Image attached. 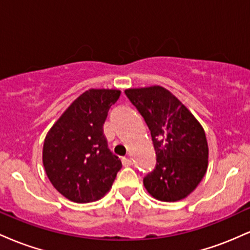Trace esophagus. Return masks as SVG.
<instances>
[{"label":"esophagus","instance_id":"obj_1","mask_svg":"<svg viewBox=\"0 0 250 250\" xmlns=\"http://www.w3.org/2000/svg\"><path fill=\"white\" fill-rule=\"evenodd\" d=\"M122 165L125 166V167H129V166L133 165V161H131L130 157H123V159H122Z\"/></svg>","mask_w":250,"mask_h":250}]
</instances>
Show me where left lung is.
I'll use <instances>...</instances> for the list:
<instances>
[{
  "label": "left lung",
  "mask_w": 250,
  "mask_h": 250,
  "mask_svg": "<svg viewBox=\"0 0 250 250\" xmlns=\"http://www.w3.org/2000/svg\"><path fill=\"white\" fill-rule=\"evenodd\" d=\"M125 95L141 114L153 140L156 167L143 179L154 199L175 202L199 186L208 168L205 129L190 110L161 85L129 88Z\"/></svg>",
  "instance_id": "obj_1"
}]
</instances>
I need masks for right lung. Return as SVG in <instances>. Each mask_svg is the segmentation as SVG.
I'll return each mask as SVG.
<instances>
[{"label":"right lung","mask_w":250,"mask_h":250,"mask_svg":"<svg viewBox=\"0 0 250 250\" xmlns=\"http://www.w3.org/2000/svg\"><path fill=\"white\" fill-rule=\"evenodd\" d=\"M119 89H89L63 111L43 143L42 161L54 188L76 203L100 200L122 167L108 149L103 123Z\"/></svg>","instance_id":"1"}]
</instances>
